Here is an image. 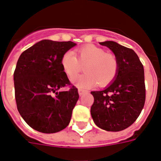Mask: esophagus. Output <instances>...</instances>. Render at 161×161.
I'll use <instances>...</instances> for the list:
<instances>
[{
  "label": "esophagus",
  "mask_w": 161,
  "mask_h": 161,
  "mask_svg": "<svg viewBox=\"0 0 161 161\" xmlns=\"http://www.w3.org/2000/svg\"><path fill=\"white\" fill-rule=\"evenodd\" d=\"M78 94H79V96H83L84 94H86L87 92V90H84V89H82V88H78Z\"/></svg>",
  "instance_id": "obj_1"
}]
</instances>
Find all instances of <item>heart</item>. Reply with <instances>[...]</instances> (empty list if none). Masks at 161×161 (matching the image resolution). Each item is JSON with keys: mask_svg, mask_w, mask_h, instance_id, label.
<instances>
[{"mask_svg": "<svg viewBox=\"0 0 161 161\" xmlns=\"http://www.w3.org/2000/svg\"><path fill=\"white\" fill-rule=\"evenodd\" d=\"M78 59L73 51H67L61 58V66L66 75L72 78L80 71L81 65L86 64L83 75L72 79L78 87H90L110 83L117 77L119 69L117 58L114 54L94 44H87L77 49Z\"/></svg>", "mask_w": 161, "mask_h": 161, "instance_id": "heart-1", "label": "heart"}]
</instances>
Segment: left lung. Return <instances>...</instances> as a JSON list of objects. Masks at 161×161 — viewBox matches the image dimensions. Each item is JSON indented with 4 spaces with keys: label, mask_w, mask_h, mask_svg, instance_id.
I'll return each mask as SVG.
<instances>
[{
    "label": "left lung",
    "mask_w": 161,
    "mask_h": 161,
    "mask_svg": "<svg viewBox=\"0 0 161 161\" xmlns=\"http://www.w3.org/2000/svg\"><path fill=\"white\" fill-rule=\"evenodd\" d=\"M100 44L114 53L119 69L114 81L103 91L91 92L94 97L91 115L94 123L108 131H120L132 125L146 101L144 68L135 51L114 41Z\"/></svg>",
    "instance_id": "left-lung-1"
}]
</instances>
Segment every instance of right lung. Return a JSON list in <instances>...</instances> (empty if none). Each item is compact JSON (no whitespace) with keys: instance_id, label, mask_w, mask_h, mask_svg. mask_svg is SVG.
Listing matches in <instances>:
<instances>
[{"instance_id":"obj_1","label":"right lung","mask_w":161,"mask_h":161,"mask_svg":"<svg viewBox=\"0 0 161 161\" xmlns=\"http://www.w3.org/2000/svg\"><path fill=\"white\" fill-rule=\"evenodd\" d=\"M75 45L72 41L41 40L25 50L17 61L14 72L17 109L26 123L40 132H58L70 122L79 97L78 88L58 89L71 85L61 58Z\"/></svg>"}]
</instances>
